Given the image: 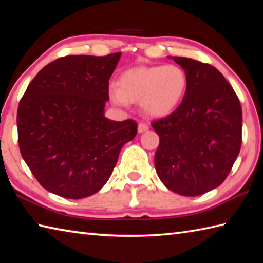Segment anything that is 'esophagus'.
I'll use <instances>...</instances> for the list:
<instances>
[{
	"label": "esophagus",
	"instance_id": "esophagus-1",
	"mask_svg": "<svg viewBox=\"0 0 263 263\" xmlns=\"http://www.w3.org/2000/svg\"><path fill=\"white\" fill-rule=\"evenodd\" d=\"M148 128H149V126L146 124V123H139V125H138V132H139V133H142V132L147 131Z\"/></svg>",
	"mask_w": 263,
	"mask_h": 263
}]
</instances>
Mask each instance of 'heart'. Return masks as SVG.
Wrapping results in <instances>:
<instances>
[{
  "label": "heart",
  "mask_w": 263,
  "mask_h": 263,
  "mask_svg": "<svg viewBox=\"0 0 263 263\" xmlns=\"http://www.w3.org/2000/svg\"><path fill=\"white\" fill-rule=\"evenodd\" d=\"M188 90V75L178 65L139 66L123 71L109 96L116 105L140 101L151 117H165L182 104Z\"/></svg>",
  "instance_id": "heart-1"
}]
</instances>
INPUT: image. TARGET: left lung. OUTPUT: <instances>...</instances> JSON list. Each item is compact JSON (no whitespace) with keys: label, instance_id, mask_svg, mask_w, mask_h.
Returning <instances> with one entry per match:
<instances>
[{"label":"left lung","instance_id":"1","mask_svg":"<svg viewBox=\"0 0 263 263\" xmlns=\"http://www.w3.org/2000/svg\"><path fill=\"white\" fill-rule=\"evenodd\" d=\"M188 75L186 97L176 110L154 121L159 136L155 168L161 181L182 196L219 187L241 146V106L224 76L209 64L173 57Z\"/></svg>","mask_w":263,"mask_h":263}]
</instances>
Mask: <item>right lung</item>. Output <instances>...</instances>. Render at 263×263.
Here are the masks:
<instances>
[{
	"mask_svg": "<svg viewBox=\"0 0 263 263\" xmlns=\"http://www.w3.org/2000/svg\"><path fill=\"white\" fill-rule=\"evenodd\" d=\"M121 52L66 55L41 69L17 111L18 143L41 186L58 196L84 198L104 187L136 121L105 117L109 79Z\"/></svg>",
	"mask_w": 263,
	"mask_h": 263,
	"instance_id": "obj_1",
	"label": "right lung"
}]
</instances>
